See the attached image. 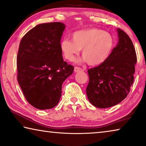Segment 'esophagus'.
Wrapping results in <instances>:
<instances>
[{
  "mask_svg": "<svg viewBox=\"0 0 146 146\" xmlns=\"http://www.w3.org/2000/svg\"><path fill=\"white\" fill-rule=\"evenodd\" d=\"M74 71H75V72H79V71H83V69H82V68H80V67L75 66V69H74Z\"/></svg>",
  "mask_w": 146,
  "mask_h": 146,
  "instance_id": "1",
  "label": "esophagus"
}]
</instances>
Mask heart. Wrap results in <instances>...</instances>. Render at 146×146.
<instances>
[{
    "instance_id": "obj_1",
    "label": "heart",
    "mask_w": 146,
    "mask_h": 146,
    "mask_svg": "<svg viewBox=\"0 0 146 146\" xmlns=\"http://www.w3.org/2000/svg\"><path fill=\"white\" fill-rule=\"evenodd\" d=\"M71 36L73 41L64 38L60 44L63 56L71 62L82 49V56L87 63L90 66H98L110 58L115 47L112 35L98 28L75 31Z\"/></svg>"
}]
</instances>
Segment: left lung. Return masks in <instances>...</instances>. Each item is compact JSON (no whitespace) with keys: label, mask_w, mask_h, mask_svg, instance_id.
<instances>
[{"label":"left lung","mask_w":146,"mask_h":146,"mask_svg":"<svg viewBox=\"0 0 146 146\" xmlns=\"http://www.w3.org/2000/svg\"><path fill=\"white\" fill-rule=\"evenodd\" d=\"M119 42L110 58L100 66L89 69L86 95L95 107L108 108L123 101L134 82L137 57L131 39L117 29Z\"/></svg>","instance_id":"8db88e82"}]
</instances>
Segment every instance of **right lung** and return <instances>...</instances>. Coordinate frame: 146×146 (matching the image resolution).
I'll use <instances>...</instances> for the list:
<instances>
[{
    "label": "right lung",
    "mask_w": 146,
    "mask_h": 146,
    "mask_svg": "<svg viewBox=\"0 0 146 146\" xmlns=\"http://www.w3.org/2000/svg\"><path fill=\"white\" fill-rule=\"evenodd\" d=\"M64 23H42L28 31L19 43L17 79L27 101L38 110L55 107L63 82L74 67L64 62L60 41Z\"/></svg>",
    "instance_id": "add662e5"
}]
</instances>
